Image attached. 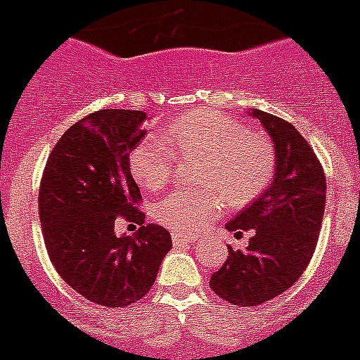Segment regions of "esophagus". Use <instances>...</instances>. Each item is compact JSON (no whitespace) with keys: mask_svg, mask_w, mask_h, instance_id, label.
<instances>
[{"mask_svg":"<svg viewBox=\"0 0 360 360\" xmlns=\"http://www.w3.org/2000/svg\"><path fill=\"white\" fill-rule=\"evenodd\" d=\"M172 242H174V246H185V244L194 242V238H190V236H183V235H179V233H174V235H172Z\"/></svg>","mask_w":360,"mask_h":360,"instance_id":"esophagus-1","label":"esophagus"}]
</instances>
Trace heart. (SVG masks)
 Listing matches in <instances>:
<instances>
[{
    "label": "heart",
    "instance_id": "1",
    "mask_svg": "<svg viewBox=\"0 0 360 360\" xmlns=\"http://www.w3.org/2000/svg\"><path fill=\"white\" fill-rule=\"evenodd\" d=\"M165 140L146 136L129 153V166L142 188L157 192L170 181L174 151L198 157L201 190H175L155 205V218L179 235H198L218 218L224 205L244 207L259 198L274 174V150L262 134L212 109L174 120Z\"/></svg>",
    "mask_w": 360,
    "mask_h": 360
}]
</instances>
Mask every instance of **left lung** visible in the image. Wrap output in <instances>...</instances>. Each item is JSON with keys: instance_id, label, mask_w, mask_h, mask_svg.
I'll list each match as a JSON object with an SVG mask.
<instances>
[{"instance_id": "obj_1", "label": "left lung", "mask_w": 360, "mask_h": 360, "mask_svg": "<svg viewBox=\"0 0 360 360\" xmlns=\"http://www.w3.org/2000/svg\"><path fill=\"white\" fill-rule=\"evenodd\" d=\"M274 144V177L253 203L226 224L227 231L253 229L246 251L229 255L210 277V288L236 307L270 302L302 277L318 242L326 209V175L316 155L292 124L251 109Z\"/></svg>"}]
</instances>
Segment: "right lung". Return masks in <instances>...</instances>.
<instances>
[{"instance_id":"right-lung-1","label":"right lung","mask_w":360,"mask_h":360,"mask_svg":"<svg viewBox=\"0 0 360 360\" xmlns=\"http://www.w3.org/2000/svg\"><path fill=\"white\" fill-rule=\"evenodd\" d=\"M142 110L105 109L75 122L60 136L42 175L38 210L44 242L58 276L89 302L125 307L153 286L172 250L165 227L146 224L129 153L144 139ZM122 214L141 226L116 236Z\"/></svg>"}]
</instances>
